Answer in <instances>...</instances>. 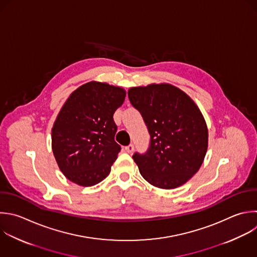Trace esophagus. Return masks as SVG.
I'll list each match as a JSON object with an SVG mask.
<instances>
[{
  "label": "esophagus",
  "instance_id": "34e87169",
  "mask_svg": "<svg viewBox=\"0 0 257 257\" xmlns=\"http://www.w3.org/2000/svg\"><path fill=\"white\" fill-rule=\"evenodd\" d=\"M134 149H135V147H134V145H132V144H131V145H128V146H126V147L124 148L125 152H126V153H128V154H130V153H132V152L134 151Z\"/></svg>",
  "mask_w": 257,
  "mask_h": 257
}]
</instances>
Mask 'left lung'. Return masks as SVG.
I'll use <instances>...</instances> for the list:
<instances>
[{
    "mask_svg": "<svg viewBox=\"0 0 257 257\" xmlns=\"http://www.w3.org/2000/svg\"><path fill=\"white\" fill-rule=\"evenodd\" d=\"M127 94L151 136L148 152L133 156L141 175L160 189L184 185L199 171L208 149V127L201 110L170 83L131 87Z\"/></svg>",
    "mask_w": 257,
    "mask_h": 257,
    "instance_id": "8db88e82",
    "label": "left lung"
}]
</instances>
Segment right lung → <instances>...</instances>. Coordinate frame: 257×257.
<instances>
[{
	"instance_id": "add662e5",
	"label": "right lung",
	"mask_w": 257,
	"mask_h": 257,
	"mask_svg": "<svg viewBox=\"0 0 257 257\" xmlns=\"http://www.w3.org/2000/svg\"><path fill=\"white\" fill-rule=\"evenodd\" d=\"M126 92L122 87L90 81L74 90L61 107L51 131L52 151L63 175L91 187L109 173L120 152L114 141V111Z\"/></svg>"
}]
</instances>
